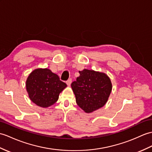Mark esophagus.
I'll return each instance as SVG.
<instances>
[{
  "instance_id": "34e87169",
  "label": "esophagus",
  "mask_w": 152,
  "mask_h": 152,
  "mask_svg": "<svg viewBox=\"0 0 152 152\" xmlns=\"http://www.w3.org/2000/svg\"><path fill=\"white\" fill-rule=\"evenodd\" d=\"M66 84L68 85V86H70V85L71 84V83H72V79H71V78L69 79L67 81H66Z\"/></svg>"
}]
</instances>
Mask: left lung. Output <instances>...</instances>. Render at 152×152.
<instances>
[{
  "label": "left lung",
  "mask_w": 152,
  "mask_h": 152,
  "mask_svg": "<svg viewBox=\"0 0 152 152\" xmlns=\"http://www.w3.org/2000/svg\"><path fill=\"white\" fill-rule=\"evenodd\" d=\"M80 76L71 83L77 105L89 113L106 104L112 90V83L105 73L93 70L79 71Z\"/></svg>",
  "instance_id": "1"
}]
</instances>
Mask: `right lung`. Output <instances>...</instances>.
<instances>
[{"mask_svg": "<svg viewBox=\"0 0 152 152\" xmlns=\"http://www.w3.org/2000/svg\"><path fill=\"white\" fill-rule=\"evenodd\" d=\"M66 87V84L48 69H35L26 82L30 99L41 107H48L55 104L59 93Z\"/></svg>", "mask_w": 152, "mask_h": 152, "instance_id": "add662e5", "label": "right lung"}]
</instances>
